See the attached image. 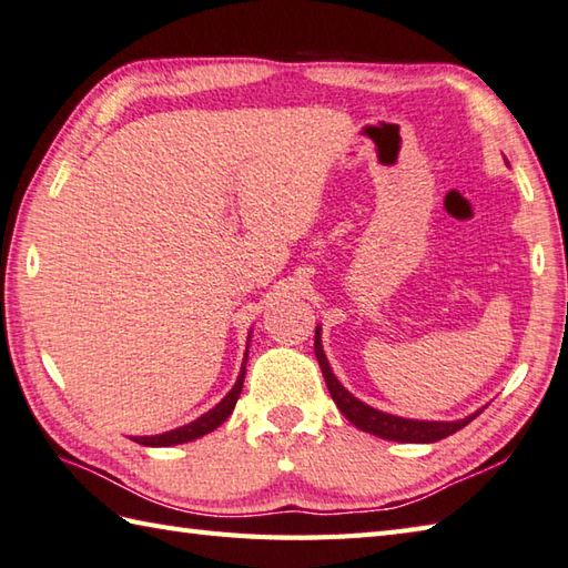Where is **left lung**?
<instances>
[{"label": "left lung", "mask_w": 568, "mask_h": 568, "mask_svg": "<svg viewBox=\"0 0 568 568\" xmlns=\"http://www.w3.org/2000/svg\"><path fill=\"white\" fill-rule=\"evenodd\" d=\"M314 353H316V361L321 365L323 379H326L335 407L343 412L345 419L355 424L361 432H367V434L379 436V438H387V442H399V444H434V442H442V438L460 432L463 426H468L483 412V409H478L476 414L466 416V419H456V422H419V419H404V416L379 412L375 407H369V404L361 402L357 397H353L351 392L341 385L338 377L333 375V369L328 365V357H326V353H323V345H321V326H316Z\"/></svg>", "instance_id": "1"}]
</instances>
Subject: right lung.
I'll return each instance as SVG.
<instances>
[{
	"instance_id": "right-lung-1",
	"label": "right lung",
	"mask_w": 568,
	"mask_h": 568,
	"mask_svg": "<svg viewBox=\"0 0 568 568\" xmlns=\"http://www.w3.org/2000/svg\"><path fill=\"white\" fill-rule=\"evenodd\" d=\"M245 365H247V353H245V361H242L240 375H237V382L233 385V389H230L227 395L220 399L211 412H205L203 416H199V419L186 424V426H179V429H171V432L156 434V436H132L134 442L142 444V446H176V444L195 442V438H201L205 434L215 432L217 426L223 424L227 416L233 414V409H235L237 397H240V392H242V382H245Z\"/></svg>"
}]
</instances>
